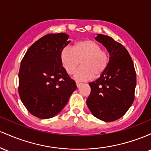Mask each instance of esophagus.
Instances as JSON below:
<instances>
[{
    "instance_id": "obj_1",
    "label": "esophagus",
    "mask_w": 151,
    "mask_h": 151,
    "mask_svg": "<svg viewBox=\"0 0 151 151\" xmlns=\"http://www.w3.org/2000/svg\"><path fill=\"white\" fill-rule=\"evenodd\" d=\"M76 86H77L78 88H79V87H80V86H81V85H82V83H81L78 82V81H76Z\"/></svg>"
}]
</instances>
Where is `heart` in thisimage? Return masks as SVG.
Returning a JSON list of instances; mask_svg holds the SVG:
<instances>
[{
    "label": "heart",
    "mask_w": 151,
    "mask_h": 151,
    "mask_svg": "<svg viewBox=\"0 0 151 151\" xmlns=\"http://www.w3.org/2000/svg\"><path fill=\"white\" fill-rule=\"evenodd\" d=\"M60 62L69 75H72L79 64L82 66L76 70L74 78L86 81L92 78H98L106 72L110 63L107 51L97 42L86 40L76 43L72 48L64 47L60 52Z\"/></svg>",
    "instance_id": "1"
}]
</instances>
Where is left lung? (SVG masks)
<instances>
[{
    "instance_id": "1",
    "label": "left lung",
    "mask_w": 151,
    "mask_h": 151,
    "mask_svg": "<svg viewBox=\"0 0 151 151\" xmlns=\"http://www.w3.org/2000/svg\"><path fill=\"white\" fill-rule=\"evenodd\" d=\"M96 40L109 52L110 63L106 72L89 83L91 91L86 103L95 117L112 122L121 118L134 101L136 73L133 60L122 44L102 34Z\"/></svg>"
}]
</instances>
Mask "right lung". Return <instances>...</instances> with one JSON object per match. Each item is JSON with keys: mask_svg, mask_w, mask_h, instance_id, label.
<instances>
[{"mask_svg": "<svg viewBox=\"0 0 151 151\" xmlns=\"http://www.w3.org/2000/svg\"><path fill=\"white\" fill-rule=\"evenodd\" d=\"M63 33L38 39L25 53L18 73V93L33 116L47 119L60 113L77 88L63 67L60 52L70 43Z\"/></svg>", "mask_w": 151, "mask_h": 151, "instance_id": "obj_1", "label": "right lung"}]
</instances>
